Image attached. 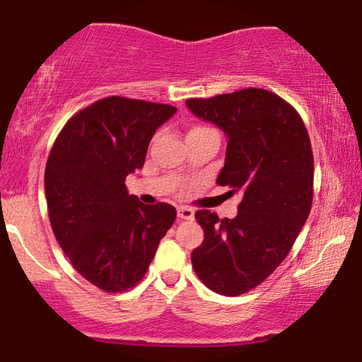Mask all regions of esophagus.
Returning <instances> with one entry per match:
<instances>
[{"label":"esophagus","instance_id":"esophagus-1","mask_svg":"<svg viewBox=\"0 0 362 362\" xmlns=\"http://www.w3.org/2000/svg\"><path fill=\"white\" fill-rule=\"evenodd\" d=\"M177 215H179V218H182V220H193V216H195V211H193L192 208H188V206H180L179 210H177Z\"/></svg>","mask_w":362,"mask_h":362}]
</instances>
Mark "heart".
<instances>
[{"mask_svg": "<svg viewBox=\"0 0 362 362\" xmlns=\"http://www.w3.org/2000/svg\"><path fill=\"white\" fill-rule=\"evenodd\" d=\"M198 129H208V128H202V126H198V128H193L192 131H198Z\"/></svg>", "mask_w": 362, "mask_h": 362, "instance_id": "1", "label": "heart"}]
</instances>
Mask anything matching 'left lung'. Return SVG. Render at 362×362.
Masks as SVG:
<instances>
[{
	"instance_id": "obj_1",
	"label": "left lung",
	"mask_w": 362,
	"mask_h": 362,
	"mask_svg": "<svg viewBox=\"0 0 362 362\" xmlns=\"http://www.w3.org/2000/svg\"><path fill=\"white\" fill-rule=\"evenodd\" d=\"M187 108L226 134L216 183L241 193L234 218L195 213L205 239L193 249L200 281L221 295L246 293L271 276L292 249L313 198V154L307 128L281 96L246 88L192 98Z\"/></svg>"
}]
</instances>
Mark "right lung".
<instances>
[{
    "label": "right lung",
    "instance_id": "1",
    "mask_svg": "<svg viewBox=\"0 0 362 362\" xmlns=\"http://www.w3.org/2000/svg\"><path fill=\"white\" fill-rule=\"evenodd\" d=\"M175 113L170 105L110 96L75 115L49 154L44 187L55 239L105 292L134 287L175 221L169 203L144 205L124 185Z\"/></svg>",
    "mask_w": 362,
    "mask_h": 362
}]
</instances>
